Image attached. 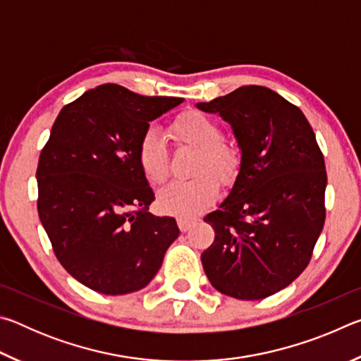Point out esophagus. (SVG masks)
I'll return each instance as SVG.
<instances>
[{
    "label": "esophagus",
    "instance_id": "esophagus-1",
    "mask_svg": "<svg viewBox=\"0 0 361 361\" xmlns=\"http://www.w3.org/2000/svg\"><path fill=\"white\" fill-rule=\"evenodd\" d=\"M176 224H178V228L181 232H186L191 226L194 224V219H188V218H176Z\"/></svg>",
    "mask_w": 361,
    "mask_h": 361
}]
</instances>
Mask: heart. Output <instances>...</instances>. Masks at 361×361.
<instances>
[{"instance_id":"1","label":"heart","mask_w":361,"mask_h":361,"mask_svg":"<svg viewBox=\"0 0 361 361\" xmlns=\"http://www.w3.org/2000/svg\"><path fill=\"white\" fill-rule=\"evenodd\" d=\"M170 135L181 148L197 149L192 181H172L157 194L164 212L178 216H194L205 210L218 195L217 178L231 186L242 169V149L223 138V127L216 119L195 109H186L170 126ZM137 162L145 178L152 186L162 185L170 170V156L159 133L145 130L137 143Z\"/></svg>"}]
</instances>
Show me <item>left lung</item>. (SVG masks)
Segmentation results:
<instances>
[{
    "label": "left lung",
    "instance_id": "1",
    "mask_svg": "<svg viewBox=\"0 0 361 361\" xmlns=\"http://www.w3.org/2000/svg\"><path fill=\"white\" fill-rule=\"evenodd\" d=\"M234 129L242 169L219 209L204 218L215 240L200 256L223 295L256 301L301 276L325 224V159L296 105L262 85L209 103Z\"/></svg>",
    "mask_w": 361,
    "mask_h": 361
}]
</instances>
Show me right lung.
<instances>
[{"label":"right lung","instance_id":"add662e5","mask_svg":"<svg viewBox=\"0 0 361 361\" xmlns=\"http://www.w3.org/2000/svg\"><path fill=\"white\" fill-rule=\"evenodd\" d=\"M103 84L68 103L41 149L38 215L70 276L103 295L145 288L180 229L148 212L152 189L137 162L149 121L180 105Z\"/></svg>","mask_w":361,"mask_h":361}]
</instances>
